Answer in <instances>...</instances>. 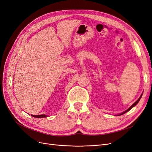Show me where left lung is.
<instances>
[{"mask_svg": "<svg viewBox=\"0 0 152 152\" xmlns=\"http://www.w3.org/2000/svg\"><path fill=\"white\" fill-rule=\"evenodd\" d=\"M141 96H140V98H139V99H137V101H136V102H135V103H134V104H132V106H131V107H130V108H128V109H127V110H126V111H125V112H123V113H121V114H120V115H123V114H124V113H126V112H128V111H129V110H131V108H133V107H134V106H135V105H136V104H137V103H138V102H139V101H140V98H141Z\"/></svg>", "mask_w": 152, "mask_h": 152, "instance_id": "obj_1", "label": "left lung"}]
</instances>
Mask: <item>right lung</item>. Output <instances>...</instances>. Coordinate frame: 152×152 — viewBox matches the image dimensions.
Returning <instances> with one entry per match:
<instances>
[{
	"label": "right lung",
	"mask_w": 152,
	"mask_h": 152,
	"mask_svg": "<svg viewBox=\"0 0 152 152\" xmlns=\"http://www.w3.org/2000/svg\"><path fill=\"white\" fill-rule=\"evenodd\" d=\"M32 117H35V118H44V117H46L47 116L45 115H31Z\"/></svg>",
	"instance_id": "add662e5"
}]
</instances>
